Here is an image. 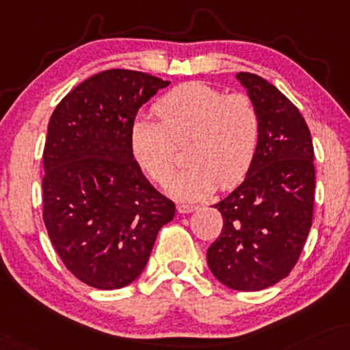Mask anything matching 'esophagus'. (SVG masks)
<instances>
[{"instance_id":"1","label":"esophagus","mask_w":350,"mask_h":350,"mask_svg":"<svg viewBox=\"0 0 350 350\" xmlns=\"http://www.w3.org/2000/svg\"><path fill=\"white\" fill-rule=\"evenodd\" d=\"M196 208H197L196 205H192V204H183V202H180V204H178V212L179 213H191Z\"/></svg>"}]
</instances>
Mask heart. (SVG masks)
Wrapping results in <instances>:
<instances>
[{"label":"heart","instance_id":"1","mask_svg":"<svg viewBox=\"0 0 350 350\" xmlns=\"http://www.w3.org/2000/svg\"><path fill=\"white\" fill-rule=\"evenodd\" d=\"M158 120L138 117L130 129L135 159L154 183L170 179L178 161V146L189 143L191 166L167 183V192L183 200L208 196L217 186L233 189L246 178L260 138V116L246 94L202 83H187L154 104Z\"/></svg>","mask_w":350,"mask_h":350}]
</instances>
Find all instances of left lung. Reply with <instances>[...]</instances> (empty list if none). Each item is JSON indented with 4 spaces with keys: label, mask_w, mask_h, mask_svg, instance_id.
<instances>
[{
    "label": "left lung",
    "mask_w": 350,
    "mask_h": 350,
    "mask_svg": "<svg viewBox=\"0 0 350 350\" xmlns=\"http://www.w3.org/2000/svg\"><path fill=\"white\" fill-rule=\"evenodd\" d=\"M260 116L258 153L250 172L213 205L223 217L207 251L210 271L228 288L272 287L295 267L314 204L313 142L292 100L252 73H238Z\"/></svg>",
    "instance_id": "8db88e82"
}]
</instances>
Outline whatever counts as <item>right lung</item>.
<instances>
[{"instance_id": "obj_1", "label": "right lung", "mask_w": 350, "mask_h": 350, "mask_svg": "<svg viewBox=\"0 0 350 350\" xmlns=\"http://www.w3.org/2000/svg\"><path fill=\"white\" fill-rule=\"evenodd\" d=\"M170 81L133 70H106L60 100L44 148V223L77 279L122 288L143 272L174 202L143 176L130 129L146 100Z\"/></svg>"}]
</instances>
